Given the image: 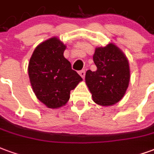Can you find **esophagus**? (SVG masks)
Returning <instances> with one entry per match:
<instances>
[{"label":"esophagus","mask_w":154,"mask_h":154,"mask_svg":"<svg viewBox=\"0 0 154 154\" xmlns=\"http://www.w3.org/2000/svg\"><path fill=\"white\" fill-rule=\"evenodd\" d=\"M79 74L80 75V76H81L82 78L84 79L85 76V69H82V70H80V71L79 72Z\"/></svg>","instance_id":"34e87169"}]
</instances>
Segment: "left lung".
Returning <instances> with one entry per match:
<instances>
[{"label": "left lung", "mask_w": 154, "mask_h": 154, "mask_svg": "<svg viewBox=\"0 0 154 154\" xmlns=\"http://www.w3.org/2000/svg\"><path fill=\"white\" fill-rule=\"evenodd\" d=\"M94 61L97 70H87L85 82L95 103L111 106L125 94L130 82V67L126 57L112 43L95 49Z\"/></svg>", "instance_id": "obj_1"}]
</instances>
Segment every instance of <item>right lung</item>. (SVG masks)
<instances>
[{
  "label": "right lung",
  "mask_w": 154,
  "mask_h": 154,
  "mask_svg": "<svg viewBox=\"0 0 154 154\" xmlns=\"http://www.w3.org/2000/svg\"><path fill=\"white\" fill-rule=\"evenodd\" d=\"M66 46L57 38L39 44L29 63V76L34 94L49 108L64 106L70 91L82 80L64 57Z\"/></svg>",
  "instance_id": "1"
}]
</instances>
